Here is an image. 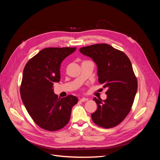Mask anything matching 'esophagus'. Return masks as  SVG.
Masks as SVG:
<instances>
[{
  "label": "esophagus",
  "mask_w": 160,
  "mask_h": 160,
  "mask_svg": "<svg viewBox=\"0 0 160 160\" xmlns=\"http://www.w3.org/2000/svg\"><path fill=\"white\" fill-rule=\"evenodd\" d=\"M88 100V99L85 98H82L81 99H80V101H81V102H84V101H86Z\"/></svg>",
  "instance_id": "1"
}]
</instances>
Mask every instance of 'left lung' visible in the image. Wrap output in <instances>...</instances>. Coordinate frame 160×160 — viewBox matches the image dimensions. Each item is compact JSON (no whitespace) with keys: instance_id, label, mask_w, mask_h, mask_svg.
<instances>
[{"instance_id":"1","label":"left lung","mask_w":160,"mask_h":160,"mask_svg":"<svg viewBox=\"0 0 160 160\" xmlns=\"http://www.w3.org/2000/svg\"><path fill=\"white\" fill-rule=\"evenodd\" d=\"M79 51L95 62L99 82L108 88L107 99H93L98 109L91 119L100 127L113 128L129 113L137 93L138 81L131 61L123 52L105 43L81 47Z\"/></svg>"}]
</instances>
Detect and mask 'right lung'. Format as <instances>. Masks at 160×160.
Masks as SVG:
<instances>
[{"label": "right lung", "instance_id": "1", "mask_svg": "<svg viewBox=\"0 0 160 160\" xmlns=\"http://www.w3.org/2000/svg\"><path fill=\"white\" fill-rule=\"evenodd\" d=\"M76 48H45L27 62L20 89L23 104L38 126L48 131L59 130L68 123L72 108L78 102L73 95L58 98L53 84L61 79L62 61Z\"/></svg>", "mask_w": 160, "mask_h": 160}]
</instances>
